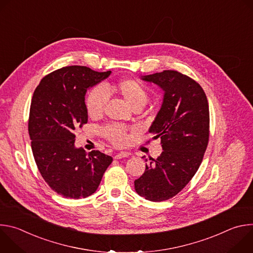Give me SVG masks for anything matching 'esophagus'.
<instances>
[{
  "label": "esophagus",
  "instance_id": "esophagus-1",
  "mask_svg": "<svg viewBox=\"0 0 253 253\" xmlns=\"http://www.w3.org/2000/svg\"><path fill=\"white\" fill-rule=\"evenodd\" d=\"M128 156H129V153H127V152H120V153L116 154V155L114 156V158H115V159H122V158L128 157Z\"/></svg>",
  "mask_w": 253,
  "mask_h": 253
}]
</instances>
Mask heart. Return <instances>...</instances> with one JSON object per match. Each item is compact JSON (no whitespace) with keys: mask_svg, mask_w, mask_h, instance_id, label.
Masks as SVG:
<instances>
[{"mask_svg":"<svg viewBox=\"0 0 253 253\" xmlns=\"http://www.w3.org/2000/svg\"><path fill=\"white\" fill-rule=\"evenodd\" d=\"M115 89L130 104L133 109L141 108L146 105L149 99L147 87L142 82L134 79L121 80L116 86L112 85H97L93 87L87 94L85 105L90 117H100L110 99V92ZM102 135L114 146L121 147L128 142L129 135L125 127L118 124L106 125L101 129Z\"/></svg>","mask_w":253,"mask_h":253,"instance_id":"b5f03b06","label":"heart"}]
</instances>
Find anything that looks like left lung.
Returning <instances> with one entry per match:
<instances>
[{
	"instance_id": "obj_1",
	"label": "left lung",
	"mask_w": 253,
	"mask_h": 253,
	"mask_svg": "<svg viewBox=\"0 0 253 253\" xmlns=\"http://www.w3.org/2000/svg\"><path fill=\"white\" fill-rule=\"evenodd\" d=\"M142 79L164 90L149 129L153 138L161 139L163 151L157 159L150 158L134 185L140 196L160 202L178 194L197 172L209 141V106L202 87L180 72L164 70Z\"/></svg>"
}]
</instances>
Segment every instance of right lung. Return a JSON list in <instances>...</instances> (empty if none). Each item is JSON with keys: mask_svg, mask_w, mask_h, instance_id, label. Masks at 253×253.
<instances>
[{"mask_svg": "<svg viewBox=\"0 0 253 253\" xmlns=\"http://www.w3.org/2000/svg\"><path fill=\"white\" fill-rule=\"evenodd\" d=\"M110 74L85 66L63 67L34 91L28 122L34 159L47 184L66 198L92 195L113 161L99 150L87 153L74 146V130L88 121L87 89Z\"/></svg>", "mask_w": 253, "mask_h": 253, "instance_id": "right-lung-1", "label": "right lung"}]
</instances>
